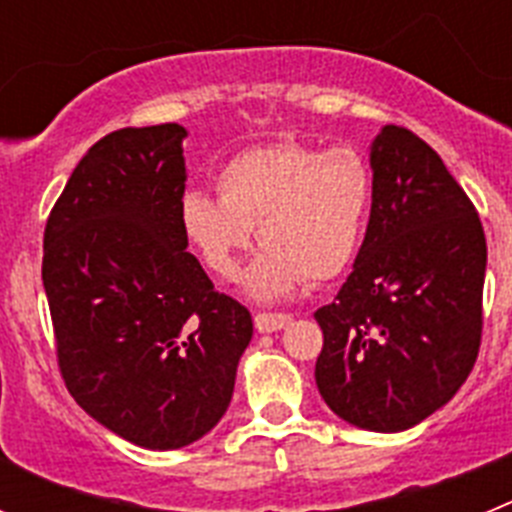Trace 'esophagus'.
Returning a JSON list of instances; mask_svg holds the SVG:
<instances>
[{"instance_id": "1", "label": "esophagus", "mask_w": 512, "mask_h": 512, "mask_svg": "<svg viewBox=\"0 0 512 512\" xmlns=\"http://www.w3.org/2000/svg\"><path fill=\"white\" fill-rule=\"evenodd\" d=\"M289 320H292V315H287V312H256L253 323H256L259 333H274V330H282L284 325H289Z\"/></svg>"}]
</instances>
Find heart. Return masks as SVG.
Wrapping results in <instances>:
<instances>
[{
  "mask_svg": "<svg viewBox=\"0 0 512 512\" xmlns=\"http://www.w3.org/2000/svg\"><path fill=\"white\" fill-rule=\"evenodd\" d=\"M215 187L217 197H182L184 238L215 277L235 282L259 228L266 251L248 274V292L277 300L351 264L372 210L374 171L354 146L284 140L230 158Z\"/></svg>",
  "mask_w": 512,
  "mask_h": 512,
  "instance_id": "1",
  "label": "heart"
}]
</instances>
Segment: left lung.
I'll list each match as a JSON object with an SVG mask.
<instances>
[{
    "label": "left lung",
    "instance_id": "8db88e82",
    "mask_svg": "<svg viewBox=\"0 0 512 512\" xmlns=\"http://www.w3.org/2000/svg\"><path fill=\"white\" fill-rule=\"evenodd\" d=\"M374 200L336 300L320 307L315 382L338 418L395 433L467 382L482 341L487 241L467 192L413 130L372 143Z\"/></svg>",
    "mask_w": 512,
    "mask_h": 512
}]
</instances>
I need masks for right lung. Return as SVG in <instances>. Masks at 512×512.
<instances>
[{
  "instance_id": "add662e5",
  "label": "right lung",
  "mask_w": 512,
  "mask_h": 512,
  "mask_svg": "<svg viewBox=\"0 0 512 512\" xmlns=\"http://www.w3.org/2000/svg\"><path fill=\"white\" fill-rule=\"evenodd\" d=\"M176 122L104 135L76 164L43 235V287L66 390L97 423L153 451L223 418L251 312L187 251Z\"/></svg>"
}]
</instances>
